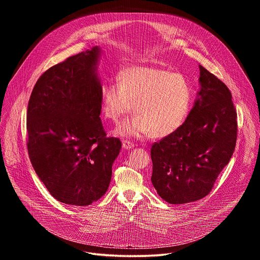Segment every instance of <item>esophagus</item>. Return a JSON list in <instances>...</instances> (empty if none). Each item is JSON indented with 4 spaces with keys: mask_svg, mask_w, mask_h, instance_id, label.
Listing matches in <instances>:
<instances>
[{
    "mask_svg": "<svg viewBox=\"0 0 260 260\" xmlns=\"http://www.w3.org/2000/svg\"><path fill=\"white\" fill-rule=\"evenodd\" d=\"M135 144L128 140H123L122 141V147L124 148V149H132V148H134Z\"/></svg>",
    "mask_w": 260,
    "mask_h": 260,
    "instance_id": "esophagus-1",
    "label": "esophagus"
}]
</instances>
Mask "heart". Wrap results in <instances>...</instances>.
Returning a JSON list of instances; mask_svg holds the SVG:
<instances>
[{
  "label": "heart",
  "instance_id": "1",
  "mask_svg": "<svg viewBox=\"0 0 260 260\" xmlns=\"http://www.w3.org/2000/svg\"><path fill=\"white\" fill-rule=\"evenodd\" d=\"M192 100L188 80L181 74L155 67H129L122 70L116 84L103 90L102 111L106 119L122 122L116 134L123 137L165 138L186 120Z\"/></svg>",
  "mask_w": 260,
  "mask_h": 260
}]
</instances>
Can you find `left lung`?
Returning a JSON list of instances; mask_svg holds the SVG:
<instances>
[{"label":"left lung","instance_id":"left-lung-1","mask_svg":"<svg viewBox=\"0 0 260 260\" xmlns=\"http://www.w3.org/2000/svg\"><path fill=\"white\" fill-rule=\"evenodd\" d=\"M200 96L186 120L151 147V181L170 204L208 196L235 151L238 121L232 92L207 69L200 66Z\"/></svg>","mask_w":260,"mask_h":260}]
</instances>
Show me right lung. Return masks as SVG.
I'll use <instances>...</instances> for the list:
<instances>
[{"mask_svg": "<svg viewBox=\"0 0 260 260\" xmlns=\"http://www.w3.org/2000/svg\"><path fill=\"white\" fill-rule=\"evenodd\" d=\"M99 54L93 47L49 68L28 101L31 166L50 194L67 205L87 206L106 193L121 148L118 138L107 137L100 118Z\"/></svg>", "mask_w": 260, "mask_h": 260, "instance_id": "right-lung-1", "label": "right lung"}]
</instances>
